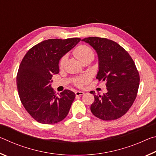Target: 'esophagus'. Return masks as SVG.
<instances>
[{"instance_id":"obj_1","label":"esophagus","mask_w":156,"mask_h":156,"mask_svg":"<svg viewBox=\"0 0 156 156\" xmlns=\"http://www.w3.org/2000/svg\"><path fill=\"white\" fill-rule=\"evenodd\" d=\"M75 94H76V96H83V95L84 94L83 91H76V92H75Z\"/></svg>"}]
</instances>
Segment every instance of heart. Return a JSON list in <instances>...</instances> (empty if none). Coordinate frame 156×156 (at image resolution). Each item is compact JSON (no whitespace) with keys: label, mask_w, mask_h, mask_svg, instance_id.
I'll list each match as a JSON object with an SVG mask.
<instances>
[{"label":"heart","mask_w":156,"mask_h":156,"mask_svg":"<svg viewBox=\"0 0 156 156\" xmlns=\"http://www.w3.org/2000/svg\"><path fill=\"white\" fill-rule=\"evenodd\" d=\"M73 55H74L76 58L78 59L82 62L84 60H87L89 58H94V52L91 47L87 45H80L76 47L73 51ZM67 59L66 56H63L60 60V67H62L64 65L65 62ZM87 81V78L83 77L78 78L76 81V83L78 86H82L83 84Z\"/></svg>","instance_id":"heart-1"}]
</instances>
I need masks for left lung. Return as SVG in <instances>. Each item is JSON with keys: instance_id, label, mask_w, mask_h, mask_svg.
<instances>
[{"instance_id": "obj_1", "label": "left lung", "mask_w": 156, "mask_h": 156, "mask_svg": "<svg viewBox=\"0 0 156 156\" xmlns=\"http://www.w3.org/2000/svg\"><path fill=\"white\" fill-rule=\"evenodd\" d=\"M93 47L98 58L96 78L106 82L107 92L94 96L91 112L103 120H113L128 112L138 93L140 76L128 52L107 38L89 37L82 40Z\"/></svg>"}]
</instances>
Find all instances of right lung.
Segmentation results:
<instances>
[{
  "instance_id": "add662e5",
  "label": "right lung",
  "mask_w": 156,
  "mask_h": 156,
  "mask_svg": "<svg viewBox=\"0 0 156 156\" xmlns=\"http://www.w3.org/2000/svg\"><path fill=\"white\" fill-rule=\"evenodd\" d=\"M80 38L48 39L34 46L23 58L16 77L17 89L25 109L37 122L55 124L67 115L76 94L65 89L58 96L51 87L53 74L59 73L61 58Z\"/></svg>"
}]
</instances>
